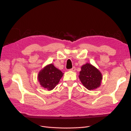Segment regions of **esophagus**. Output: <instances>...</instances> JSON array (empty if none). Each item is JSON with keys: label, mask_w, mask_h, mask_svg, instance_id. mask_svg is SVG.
I'll list each match as a JSON object with an SVG mask.
<instances>
[{"label": "esophagus", "mask_w": 131, "mask_h": 131, "mask_svg": "<svg viewBox=\"0 0 131 131\" xmlns=\"http://www.w3.org/2000/svg\"><path fill=\"white\" fill-rule=\"evenodd\" d=\"M69 70L70 71H72V72H75V67H73L72 69H69Z\"/></svg>", "instance_id": "obj_1"}]
</instances>
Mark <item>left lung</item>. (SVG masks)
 <instances>
[{
  "label": "left lung",
  "mask_w": 131,
  "mask_h": 131,
  "mask_svg": "<svg viewBox=\"0 0 131 131\" xmlns=\"http://www.w3.org/2000/svg\"><path fill=\"white\" fill-rule=\"evenodd\" d=\"M81 69L79 78L87 89L93 90L100 86L102 75L100 70L90 63L83 65Z\"/></svg>",
  "instance_id": "8db88e82"
}]
</instances>
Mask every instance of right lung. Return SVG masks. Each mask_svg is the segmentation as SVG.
Listing matches in <instances>:
<instances>
[{
  "label": "right lung",
  "mask_w": 131,
  "mask_h": 131,
  "mask_svg": "<svg viewBox=\"0 0 131 131\" xmlns=\"http://www.w3.org/2000/svg\"><path fill=\"white\" fill-rule=\"evenodd\" d=\"M63 73L55 67L53 64L45 67L39 72L38 81L42 88L50 91L53 90L58 84Z\"/></svg>",
  "instance_id": "right-lung-1"
}]
</instances>
